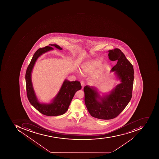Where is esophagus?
<instances>
[{"instance_id":"esophagus-1","label":"esophagus","mask_w":159,"mask_h":159,"mask_svg":"<svg viewBox=\"0 0 159 159\" xmlns=\"http://www.w3.org/2000/svg\"><path fill=\"white\" fill-rule=\"evenodd\" d=\"M81 86H82V89H83L84 87V85H85V84H84V81H81Z\"/></svg>"}]
</instances>
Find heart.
I'll use <instances>...</instances> for the list:
<instances>
[{"instance_id":"obj_1","label":"heart","mask_w":159,"mask_h":159,"mask_svg":"<svg viewBox=\"0 0 159 159\" xmlns=\"http://www.w3.org/2000/svg\"><path fill=\"white\" fill-rule=\"evenodd\" d=\"M100 65V62L94 61V62H89L87 63L82 68L81 70L83 71L88 72V73H93Z\"/></svg>"}]
</instances>
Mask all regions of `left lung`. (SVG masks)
Returning a JSON list of instances; mask_svg holds the SVG:
<instances>
[{"label": "left lung", "instance_id": "left-lung-1", "mask_svg": "<svg viewBox=\"0 0 159 159\" xmlns=\"http://www.w3.org/2000/svg\"><path fill=\"white\" fill-rule=\"evenodd\" d=\"M108 58L117 61L111 71H115L120 83L109 94L102 97L93 87L84 88V102L91 116L102 120H110L118 116L130 101L132 95L134 69L123 52L119 48L108 51Z\"/></svg>", "mask_w": 159, "mask_h": 159}]
</instances>
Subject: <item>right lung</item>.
Here are the masks:
<instances>
[{
    "instance_id": "obj_1",
    "label": "right lung",
    "mask_w": 159,
    "mask_h": 159,
    "mask_svg": "<svg viewBox=\"0 0 159 159\" xmlns=\"http://www.w3.org/2000/svg\"><path fill=\"white\" fill-rule=\"evenodd\" d=\"M49 46L39 48L34 54L27 68L25 75L26 91L27 97L30 104L41 113L48 116H59L64 114L68 111L75 93L77 91L81 89L82 87L79 81L70 82L65 79L59 93L52 102L49 104H41L39 102L34 91L31 79V73L34 65L40 55L48 51L53 50L52 47H54L59 50H62V48L57 44H50Z\"/></svg>"
}]
</instances>
